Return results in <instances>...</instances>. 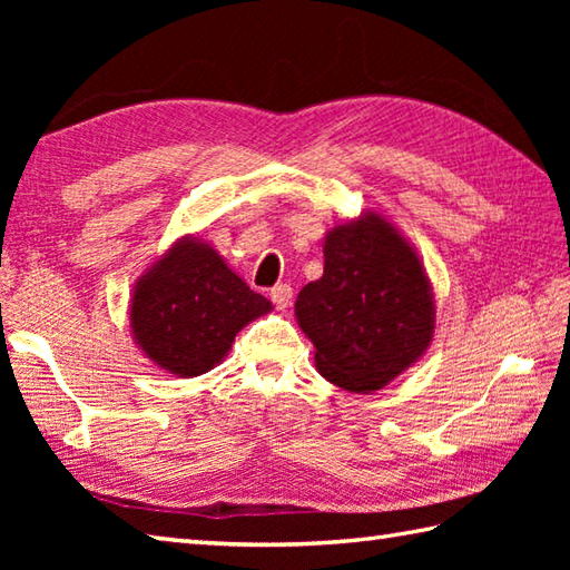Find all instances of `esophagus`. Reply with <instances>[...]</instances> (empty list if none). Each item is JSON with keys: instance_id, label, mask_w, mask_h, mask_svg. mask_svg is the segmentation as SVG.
<instances>
[{"instance_id": "esophagus-1", "label": "esophagus", "mask_w": 570, "mask_h": 570, "mask_svg": "<svg viewBox=\"0 0 570 570\" xmlns=\"http://www.w3.org/2000/svg\"><path fill=\"white\" fill-rule=\"evenodd\" d=\"M272 301L276 304V308L278 311H284V308H288V304H292V298H294V288L288 286V284H278V286H274L272 288Z\"/></svg>"}]
</instances>
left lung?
Returning a JSON list of instances; mask_svg holds the SVG:
<instances>
[{
    "instance_id": "left-lung-1",
    "label": "left lung",
    "mask_w": 570,
    "mask_h": 570,
    "mask_svg": "<svg viewBox=\"0 0 570 570\" xmlns=\"http://www.w3.org/2000/svg\"><path fill=\"white\" fill-rule=\"evenodd\" d=\"M294 311L318 372L355 394L377 392L414 365L435 328L421 257L374 210L328 229L323 276L301 288Z\"/></svg>"
}]
</instances>
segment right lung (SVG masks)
Segmentation results:
<instances>
[{
	"label": "right lung",
	"instance_id": "1",
	"mask_svg": "<svg viewBox=\"0 0 570 570\" xmlns=\"http://www.w3.org/2000/svg\"><path fill=\"white\" fill-rule=\"evenodd\" d=\"M272 311L210 242L176 239L135 284L131 341L174 377H198L220 365L235 335Z\"/></svg>",
	"mask_w": 570,
	"mask_h": 570
}]
</instances>
